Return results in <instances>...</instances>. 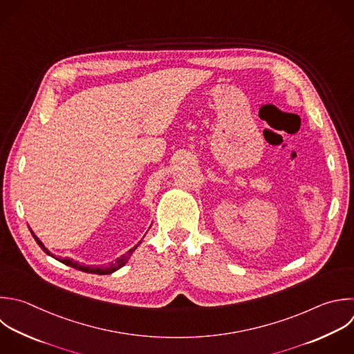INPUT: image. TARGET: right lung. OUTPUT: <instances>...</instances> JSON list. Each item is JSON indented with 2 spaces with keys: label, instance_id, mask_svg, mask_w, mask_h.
Here are the masks:
<instances>
[{
  "label": "right lung",
  "instance_id": "add662e5",
  "mask_svg": "<svg viewBox=\"0 0 354 354\" xmlns=\"http://www.w3.org/2000/svg\"><path fill=\"white\" fill-rule=\"evenodd\" d=\"M32 231V230H30ZM32 234H33V231H32ZM33 236H35V239H36V242L40 245V248L47 253V254H50V256H53L51 253H50V250L43 245V242L33 234ZM137 246L138 245H136L134 248H131L127 253H124V254H122L119 259H116L115 261H112V263H109V264H106V266H100V267H94V266H86V264H82V263H77V261H75V260H72V259H58L61 263H64V264H66V266H71V267H73V268H76V270H80V271H84V272H90V274H111V272H113V271H116V270H119L120 267H123L127 261H129V259H130V256L133 254V252L137 249ZM54 257V256H53Z\"/></svg>",
  "mask_w": 354,
  "mask_h": 354
}]
</instances>
